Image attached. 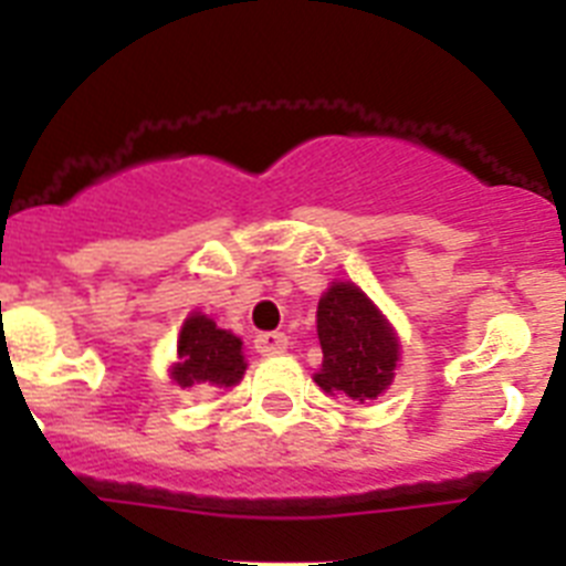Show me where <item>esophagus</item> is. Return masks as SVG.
I'll list each match as a JSON object with an SVG mask.
<instances>
[{
	"instance_id": "1",
	"label": "esophagus",
	"mask_w": 566,
	"mask_h": 566,
	"mask_svg": "<svg viewBox=\"0 0 566 566\" xmlns=\"http://www.w3.org/2000/svg\"><path fill=\"white\" fill-rule=\"evenodd\" d=\"M254 348L263 357H272V354H283L289 348V337L283 332H266L254 337Z\"/></svg>"
}]
</instances>
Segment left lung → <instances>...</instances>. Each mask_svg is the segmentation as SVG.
I'll list each match as a JSON object with an SVG mask.
<instances>
[{
  "mask_svg": "<svg viewBox=\"0 0 566 566\" xmlns=\"http://www.w3.org/2000/svg\"><path fill=\"white\" fill-rule=\"evenodd\" d=\"M317 337L323 345V368L314 382L326 394L365 402L391 385L399 345L371 300L354 283H334L317 306Z\"/></svg>",
  "mask_w": 566,
  "mask_h": 566,
  "instance_id": "left-lung-1",
  "label": "left lung"
}]
</instances>
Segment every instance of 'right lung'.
Masks as SVG:
<instances>
[{"instance_id":"right-lung-1","label":"right lung","mask_w":566,"mask_h":566,"mask_svg":"<svg viewBox=\"0 0 566 566\" xmlns=\"http://www.w3.org/2000/svg\"><path fill=\"white\" fill-rule=\"evenodd\" d=\"M247 371L240 339L234 334L218 328L203 314H192L184 323L178 339V365L172 368V379L181 388L192 385H234Z\"/></svg>"}]
</instances>
